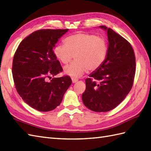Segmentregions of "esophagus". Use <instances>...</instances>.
<instances>
[{
    "label": "esophagus",
    "mask_w": 151,
    "mask_h": 151,
    "mask_svg": "<svg viewBox=\"0 0 151 151\" xmlns=\"http://www.w3.org/2000/svg\"><path fill=\"white\" fill-rule=\"evenodd\" d=\"M78 79L77 78H72V82L73 83H76L77 81H78Z\"/></svg>",
    "instance_id": "obj_1"
}]
</instances>
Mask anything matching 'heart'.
<instances>
[{
  "label": "heart",
  "mask_w": 151,
  "mask_h": 151,
  "mask_svg": "<svg viewBox=\"0 0 151 151\" xmlns=\"http://www.w3.org/2000/svg\"><path fill=\"white\" fill-rule=\"evenodd\" d=\"M108 44L105 38L96 35L80 32L67 37L65 44H57L54 54L62 64H67L75 55V62L64 68L65 74L73 78L99 69L106 60Z\"/></svg>",
  "instance_id": "1"
}]
</instances>
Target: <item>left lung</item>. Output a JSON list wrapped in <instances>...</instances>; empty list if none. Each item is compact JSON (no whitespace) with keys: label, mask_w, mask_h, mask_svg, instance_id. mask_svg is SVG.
<instances>
[{"label":"left lung","mask_w":151,"mask_h":151,"mask_svg":"<svg viewBox=\"0 0 151 151\" xmlns=\"http://www.w3.org/2000/svg\"><path fill=\"white\" fill-rule=\"evenodd\" d=\"M109 47L106 60L86 79L82 96L83 104L95 112H107L117 107L130 92L134 83L136 58L131 44L106 26Z\"/></svg>","instance_id":"left-lung-1"}]
</instances>
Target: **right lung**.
Listing matches in <instances>:
<instances>
[{
    "label": "right lung",
    "mask_w": 151,
    "mask_h": 151,
    "mask_svg": "<svg viewBox=\"0 0 151 151\" xmlns=\"http://www.w3.org/2000/svg\"><path fill=\"white\" fill-rule=\"evenodd\" d=\"M68 31H34L22 40L14 55L12 74L15 88L23 100L37 111H50L58 106L72 83L68 75L47 81L63 71L53 48Z\"/></svg>",
    "instance_id": "right-lung-1"
}]
</instances>
